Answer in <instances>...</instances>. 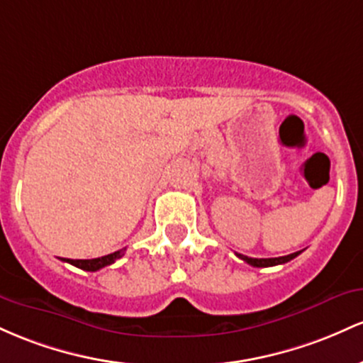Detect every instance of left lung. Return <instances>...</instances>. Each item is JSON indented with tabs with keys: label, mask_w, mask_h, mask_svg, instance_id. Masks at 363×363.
<instances>
[{
	"label": "left lung",
	"mask_w": 363,
	"mask_h": 363,
	"mask_svg": "<svg viewBox=\"0 0 363 363\" xmlns=\"http://www.w3.org/2000/svg\"><path fill=\"white\" fill-rule=\"evenodd\" d=\"M300 254H302V250L295 252V254H290V255H283V257H272V259H254V257H247V255H242V254H236V255L254 267H269V266H278V264L290 262L291 259H295L296 255H300Z\"/></svg>",
	"instance_id": "left-lung-1"
}]
</instances>
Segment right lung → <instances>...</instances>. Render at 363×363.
Listing matches in <instances>:
<instances>
[{
    "label": "right lung",
    "instance_id": "obj_1",
    "mask_svg": "<svg viewBox=\"0 0 363 363\" xmlns=\"http://www.w3.org/2000/svg\"><path fill=\"white\" fill-rule=\"evenodd\" d=\"M123 255H125V248H121V250L113 252V254L104 255V257H97V259H77V260L68 259L67 262L72 264V266L79 267V269L94 272V271L103 269V267H106V266H109V264H113V262H115V260L121 259V257H123Z\"/></svg>",
    "mask_w": 363,
    "mask_h": 363
}]
</instances>
